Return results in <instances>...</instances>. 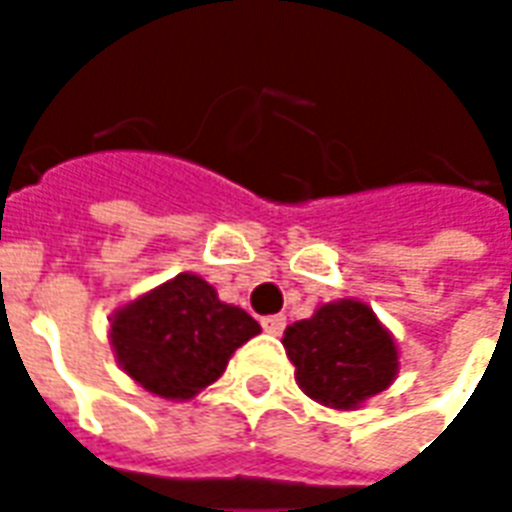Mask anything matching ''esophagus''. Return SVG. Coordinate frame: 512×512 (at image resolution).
Returning a JSON list of instances; mask_svg holds the SVG:
<instances>
[{
    "mask_svg": "<svg viewBox=\"0 0 512 512\" xmlns=\"http://www.w3.org/2000/svg\"><path fill=\"white\" fill-rule=\"evenodd\" d=\"M287 320L282 317V314H271V317H263V331L266 333H274V336H279V333L285 331Z\"/></svg>",
    "mask_w": 512,
    "mask_h": 512,
    "instance_id": "1",
    "label": "esophagus"
}]
</instances>
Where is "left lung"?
Returning a JSON list of instances; mask_svg holds the SVG:
<instances>
[{
	"label": "left lung",
	"instance_id": "8db88e82",
	"mask_svg": "<svg viewBox=\"0 0 512 512\" xmlns=\"http://www.w3.org/2000/svg\"><path fill=\"white\" fill-rule=\"evenodd\" d=\"M282 344L298 388L331 410H358L399 374V344L358 298L317 306L309 320L287 325Z\"/></svg>",
	"mask_w": 512,
	"mask_h": 512
}]
</instances>
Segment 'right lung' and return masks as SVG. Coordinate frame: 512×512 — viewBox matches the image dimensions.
<instances>
[{"instance_id": "obj_1", "label": "right lung", "mask_w": 512, "mask_h": 512, "mask_svg": "<svg viewBox=\"0 0 512 512\" xmlns=\"http://www.w3.org/2000/svg\"><path fill=\"white\" fill-rule=\"evenodd\" d=\"M113 355L135 385L187 401L225 372L233 352L260 333L241 306L219 301L198 274L173 276L108 317Z\"/></svg>"}]
</instances>
